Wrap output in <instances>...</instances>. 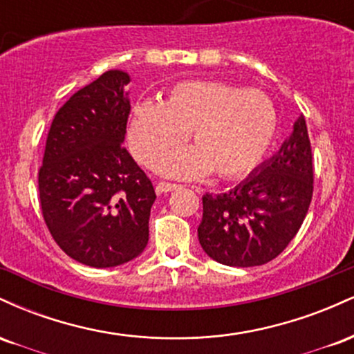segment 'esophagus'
<instances>
[{
	"label": "esophagus",
	"mask_w": 354,
	"mask_h": 354,
	"mask_svg": "<svg viewBox=\"0 0 354 354\" xmlns=\"http://www.w3.org/2000/svg\"><path fill=\"white\" fill-rule=\"evenodd\" d=\"M180 188V185L178 183H168V181H160L156 185V193L158 194H163V193H169V191L173 189H178Z\"/></svg>",
	"instance_id": "34e87169"
}]
</instances>
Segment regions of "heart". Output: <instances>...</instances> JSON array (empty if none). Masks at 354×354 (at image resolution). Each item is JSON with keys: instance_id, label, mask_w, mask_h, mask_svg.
Listing matches in <instances>:
<instances>
[{"instance_id": "1", "label": "heart", "mask_w": 354, "mask_h": 354, "mask_svg": "<svg viewBox=\"0 0 354 354\" xmlns=\"http://www.w3.org/2000/svg\"><path fill=\"white\" fill-rule=\"evenodd\" d=\"M276 128L274 104L263 91L216 80H186L163 101H138L128 140L136 160L148 163L189 132L194 148L159 153L154 169L178 178L213 171L223 180H238L261 165Z\"/></svg>"}]
</instances>
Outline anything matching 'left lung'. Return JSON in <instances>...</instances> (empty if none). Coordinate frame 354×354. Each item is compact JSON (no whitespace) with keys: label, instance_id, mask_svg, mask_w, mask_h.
<instances>
[{"label":"left lung","instance_id":"8db88e82","mask_svg":"<svg viewBox=\"0 0 354 354\" xmlns=\"http://www.w3.org/2000/svg\"><path fill=\"white\" fill-rule=\"evenodd\" d=\"M313 198V154L304 116L279 151L226 193L203 196L198 239L226 266L266 265L301 228Z\"/></svg>","mask_w":354,"mask_h":354}]
</instances>
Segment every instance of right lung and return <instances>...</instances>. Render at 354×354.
<instances>
[{"label": "right lung", "mask_w": 354, "mask_h": 354, "mask_svg": "<svg viewBox=\"0 0 354 354\" xmlns=\"http://www.w3.org/2000/svg\"><path fill=\"white\" fill-rule=\"evenodd\" d=\"M129 76L111 70L58 109L38 173L41 213L53 239L75 261L111 268L148 245L156 194L123 145Z\"/></svg>", "instance_id": "obj_1"}]
</instances>
